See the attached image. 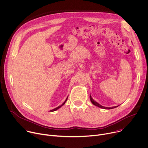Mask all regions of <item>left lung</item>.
<instances>
[{
  "mask_svg": "<svg viewBox=\"0 0 148 148\" xmlns=\"http://www.w3.org/2000/svg\"><path fill=\"white\" fill-rule=\"evenodd\" d=\"M90 101H91V102L92 103V104H94L95 106H97V107H100V108H103V109H108V110H109V109H112V108H116V107H117L118 106H114V107H104V106H103L100 105V104H99L98 103H97L96 101H95L93 99V98L92 97L91 95H90Z\"/></svg>",
  "mask_w": 148,
  "mask_h": 148,
  "instance_id": "1",
  "label": "left lung"
}]
</instances>
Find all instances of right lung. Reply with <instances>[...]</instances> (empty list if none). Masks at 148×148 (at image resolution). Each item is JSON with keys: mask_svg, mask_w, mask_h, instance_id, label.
I'll use <instances>...</instances> for the list:
<instances>
[{"mask_svg": "<svg viewBox=\"0 0 148 148\" xmlns=\"http://www.w3.org/2000/svg\"><path fill=\"white\" fill-rule=\"evenodd\" d=\"M68 96L67 97V98H66V99L65 100V101L62 103V105H61V106H58V107H56V108H54V109H53V110H50V112H53V111H56V110H57L58 109H59L60 108H61L62 106H64L65 104V103H66V101H67V100H68Z\"/></svg>", "mask_w": 148, "mask_h": 148, "instance_id": "right-lung-1", "label": "right lung"}]
</instances>
